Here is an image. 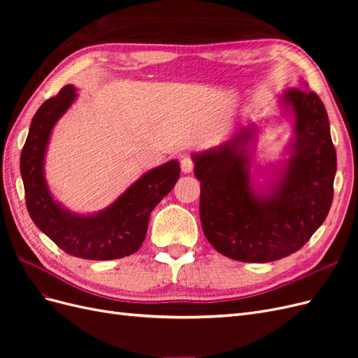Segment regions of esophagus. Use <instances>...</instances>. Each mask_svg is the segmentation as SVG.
I'll use <instances>...</instances> for the list:
<instances>
[{
  "instance_id": "34e87169",
  "label": "esophagus",
  "mask_w": 358,
  "mask_h": 358,
  "mask_svg": "<svg viewBox=\"0 0 358 358\" xmlns=\"http://www.w3.org/2000/svg\"><path fill=\"white\" fill-rule=\"evenodd\" d=\"M180 169L183 173H191L194 169V161L189 157H182L180 158Z\"/></svg>"
}]
</instances>
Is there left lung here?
Listing matches in <instances>:
<instances>
[{"label":"left lung","instance_id":"obj_1","mask_svg":"<svg viewBox=\"0 0 358 358\" xmlns=\"http://www.w3.org/2000/svg\"><path fill=\"white\" fill-rule=\"evenodd\" d=\"M296 119V138L284 178L257 196L245 150L254 128L218 149L196 154L200 221L206 239L236 262L268 263L294 254L327 218L333 201L336 149L320 96L289 88L282 96Z\"/></svg>","mask_w":358,"mask_h":358}]
</instances>
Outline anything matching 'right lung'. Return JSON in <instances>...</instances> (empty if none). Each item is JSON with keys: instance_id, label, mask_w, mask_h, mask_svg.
Instances as JSON below:
<instances>
[{"instance_id": "add662e5", "label": "right lung", "mask_w": 358, "mask_h": 358, "mask_svg": "<svg viewBox=\"0 0 358 358\" xmlns=\"http://www.w3.org/2000/svg\"><path fill=\"white\" fill-rule=\"evenodd\" d=\"M76 99L73 85H66L40 106L29 125L20 154V175L31 220L64 252L85 259H116L134 254L142 246L150 212L175 187L180 176L178 161H169L145 173L106 210L80 216L53 201L48 189L43 161L53 125Z\"/></svg>"}]
</instances>
